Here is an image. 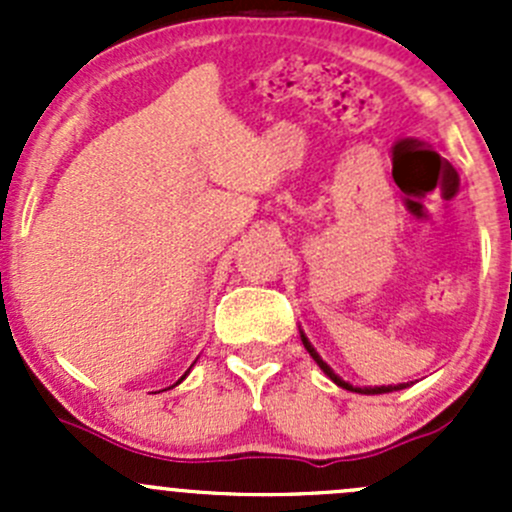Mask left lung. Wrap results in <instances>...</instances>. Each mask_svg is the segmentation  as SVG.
<instances>
[{
	"label": "left lung",
	"mask_w": 512,
	"mask_h": 512,
	"mask_svg": "<svg viewBox=\"0 0 512 512\" xmlns=\"http://www.w3.org/2000/svg\"><path fill=\"white\" fill-rule=\"evenodd\" d=\"M299 337H302V344H304V349H307L309 356H312V359L317 361V366H319V369H322L324 374H327L329 379L334 381V384H337V386H342V389H347V391H354V394H391V391H401V389H406V386H409V384H396V386H391V384H389V386H354V384H349V381H344L342 376H339V374H334V369H332V366H329L327 361H324L322 356H319V352H317V349L312 347V342H309V339H307V334H304L302 329H299Z\"/></svg>",
	"instance_id": "8db88e82"
}]
</instances>
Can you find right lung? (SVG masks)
<instances>
[{
	"label": "right lung",
	"instance_id": "add662e5",
	"mask_svg": "<svg viewBox=\"0 0 512 512\" xmlns=\"http://www.w3.org/2000/svg\"><path fill=\"white\" fill-rule=\"evenodd\" d=\"M188 374H190V369H188V371H185V374H183V376H180V379H178V381H175V384H173V386H178V384H180V381H183V379H185V376H188Z\"/></svg>",
	"mask_w": 512,
	"mask_h": 512
}]
</instances>
